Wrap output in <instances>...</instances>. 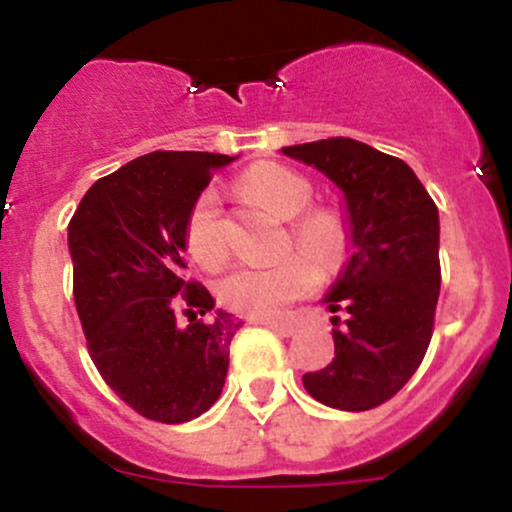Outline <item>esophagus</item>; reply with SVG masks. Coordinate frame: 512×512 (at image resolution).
I'll return each instance as SVG.
<instances>
[{
  "instance_id": "obj_1",
  "label": "esophagus",
  "mask_w": 512,
  "mask_h": 512,
  "mask_svg": "<svg viewBox=\"0 0 512 512\" xmlns=\"http://www.w3.org/2000/svg\"><path fill=\"white\" fill-rule=\"evenodd\" d=\"M255 324H260V326L270 328V331L279 333V336H294V333H297V328H294L292 324H282V321H267V319H260V321H255Z\"/></svg>"
}]
</instances>
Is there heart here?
<instances>
[{
	"mask_svg": "<svg viewBox=\"0 0 512 512\" xmlns=\"http://www.w3.org/2000/svg\"><path fill=\"white\" fill-rule=\"evenodd\" d=\"M240 191L260 201L279 218H292L287 250L277 265L235 267L218 282L215 292L225 309L250 319H277L294 301L309 297L321 282V272H333L346 257V228L336 213L310 208L314 188L304 176L284 164L262 161L250 166L240 179ZM186 250L206 270H215L228 257L220 198L213 188L198 193L186 215Z\"/></svg>",
	"mask_w": 512,
	"mask_h": 512,
	"instance_id": "1",
	"label": "heart"
}]
</instances>
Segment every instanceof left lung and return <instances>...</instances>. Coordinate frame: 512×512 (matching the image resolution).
Segmentation results:
<instances>
[{"label": "left lung", "mask_w": 512, "mask_h": 512, "mask_svg": "<svg viewBox=\"0 0 512 512\" xmlns=\"http://www.w3.org/2000/svg\"><path fill=\"white\" fill-rule=\"evenodd\" d=\"M324 171L346 196L353 257L326 297L336 358L304 375L314 400L365 412L417 373L434 333L441 287L437 203L402 159L351 137L282 147Z\"/></svg>", "instance_id": "8db88e82"}]
</instances>
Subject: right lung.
Segmentation results:
<instances>
[{"mask_svg": "<svg viewBox=\"0 0 512 512\" xmlns=\"http://www.w3.org/2000/svg\"><path fill=\"white\" fill-rule=\"evenodd\" d=\"M233 157L152 152L102 176L68 223L73 299L88 353L142 417L184 424L213 405L242 321L186 277V215Z\"/></svg>", "mask_w": 512, "mask_h": 512, "instance_id": "right-lung-1", "label": "right lung"}]
</instances>
